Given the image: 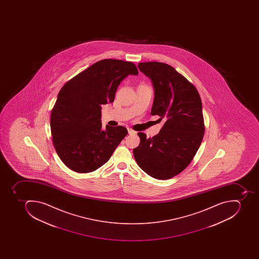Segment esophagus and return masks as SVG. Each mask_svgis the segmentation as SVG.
Wrapping results in <instances>:
<instances>
[{
	"instance_id": "obj_1",
	"label": "esophagus",
	"mask_w": 259,
	"mask_h": 259,
	"mask_svg": "<svg viewBox=\"0 0 259 259\" xmlns=\"http://www.w3.org/2000/svg\"><path fill=\"white\" fill-rule=\"evenodd\" d=\"M128 135H135L136 132L135 131H133L132 128H128Z\"/></svg>"
}]
</instances>
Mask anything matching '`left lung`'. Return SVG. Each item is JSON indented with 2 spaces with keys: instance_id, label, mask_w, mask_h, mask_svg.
I'll return each mask as SVG.
<instances>
[{
  "instance_id": "left-lung-1",
  "label": "left lung",
  "mask_w": 259,
  "mask_h": 259,
  "mask_svg": "<svg viewBox=\"0 0 259 259\" xmlns=\"http://www.w3.org/2000/svg\"><path fill=\"white\" fill-rule=\"evenodd\" d=\"M138 67L152 81L155 98L151 114L160 116L164 124L151 139L138 133L140 144L133 152L146 174L155 179H170L190 164L202 143V100L195 87L171 65L150 61Z\"/></svg>"
}]
</instances>
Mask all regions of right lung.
<instances>
[{
    "mask_svg": "<svg viewBox=\"0 0 259 259\" xmlns=\"http://www.w3.org/2000/svg\"><path fill=\"white\" fill-rule=\"evenodd\" d=\"M138 75L136 65L121 60L97 61L62 87L50 120L53 143L61 161L88 174L108 162L128 134L124 126L103 131L101 105L114 101L120 82Z\"/></svg>",
    "mask_w": 259,
    "mask_h": 259,
    "instance_id": "right-lung-1",
    "label": "right lung"
}]
</instances>
